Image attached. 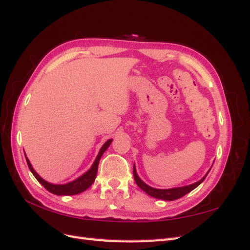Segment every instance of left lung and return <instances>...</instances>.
Returning a JSON list of instances; mask_svg holds the SVG:
<instances>
[{
  "label": "left lung",
  "mask_w": 250,
  "mask_h": 250,
  "mask_svg": "<svg viewBox=\"0 0 250 250\" xmlns=\"http://www.w3.org/2000/svg\"><path fill=\"white\" fill-rule=\"evenodd\" d=\"M208 175V174H207ZM207 175L204 176L202 179H200L197 183H195L193 185L187 186V187H183V188H168V190H160V188H151L149 186H147L144 181L141 180V178L138 176L137 171H135V167L133 166V177L135 183L137 185L142 188L144 192H146L148 195L152 196L154 198L157 199H163V200H168V201H172V200H176L178 198H181L183 196H185L186 194L190 193L191 191H193L195 188H197L202 181L206 179Z\"/></svg>",
  "instance_id": "obj_1"
}]
</instances>
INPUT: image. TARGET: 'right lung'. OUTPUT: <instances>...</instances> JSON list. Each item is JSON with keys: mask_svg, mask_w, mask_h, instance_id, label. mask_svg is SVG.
<instances>
[{"mask_svg": "<svg viewBox=\"0 0 250 250\" xmlns=\"http://www.w3.org/2000/svg\"><path fill=\"white\" fill-rule=\"evenodd\" d=\"M111 142H112V140H108L102 146V148L99 151V154H98L95 163L92 166V168H90L86 173L83 174L82 176L77 178L76 180H74V181H72V183L65 184V185H52V184L47 183L46 180H43L39 175V174H37L34 171V169L32 168V166H31V164H30V162H29L27 157H26V161H27V164H28V167H29L30 171L32 172L34 177L40 181V183L44 187L46 190H48L49 192L55 194V195H76V194H79L83 191H85L86 188H88L90 186H92V184L95 181L100 158H101L102 154L105 152V150H106L109 147Z\"/></svg>", "mask_w": 250, "mask_h": 250, "instance_id": "obj_1", "label": "right lung"}]
</instances>
